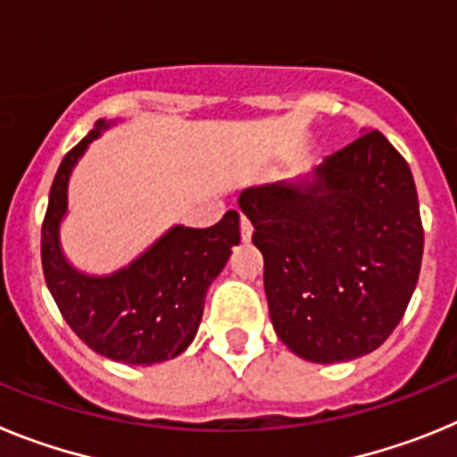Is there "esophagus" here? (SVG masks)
Returning a JSON list of instances; mask_svg holds the SVG:
<instances>
[{"label": "esophagus", "instance_id": "34e87169", "mask_svg": "<svg viewBox=\"0 0 457 457\" xmlns=\"http://www.w3.org/2000/svg\"><path fill=\"white\" fill-rule=\"evenodd\" d=\"M252 231H253L252 221H249L245 215H240V233H242V240H245V242L252 240Z\"/></svg>", "mask_w": 457, "mask_h": 457}]
</instances>
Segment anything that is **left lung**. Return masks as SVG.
<instances>
[{"label":"left lung","mask_w":457,"mask_h":457,"mask_svg":"<svg viewBox=\"0 0 457 457\" xmlns=\"http://www.w3.org/2000/svg\"><path fill=\"white\" fill-rule=\"evenodd\" d=\"M265 261L274 332L318 364L373 353L405 316L423 256L410 164L370 130L327 157L316 180L240 194Z\"/></svg>","instance_id":"1"}]
</instances>
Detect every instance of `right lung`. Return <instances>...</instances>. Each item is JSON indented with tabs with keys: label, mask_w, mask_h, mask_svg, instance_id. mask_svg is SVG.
<instances>
[{
	"label": "right lung",
	"mask_w": 457,
	"mask_h": 457,
	"mask_svg": "<svg viewBox=\"0 0 457 457\" xmlns=\"http://www.w3.org/2000/svg\"><path fill=\"white\" fill-rule=\"evenodd\" d=\"M107 128L96 123L59 164L40 233L46 284L63 320L93 353L151 366L179 357L199 329L205 290L240 242V215L228 210L215 226H176L135 263L112 277H84L59 249V221L66 212L68 176L87 146Z\"/></svg>",
	"instance_id": "1"
}]
</instances>
